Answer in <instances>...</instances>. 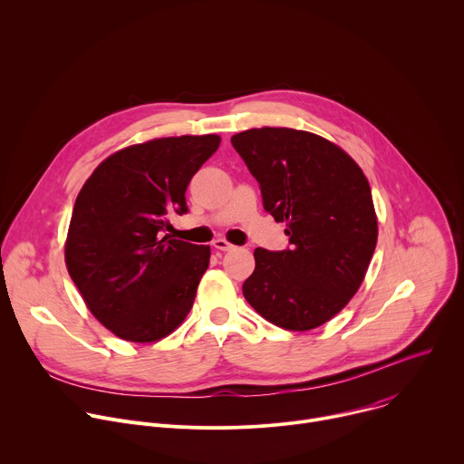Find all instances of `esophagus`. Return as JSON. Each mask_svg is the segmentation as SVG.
<instances>
[{"instance_id": "34e87169", "label": "esophagus", "mask_w": 464, "mask_h": 464, "mask_svg": "<svg viewBox=\"0 0 464 464\" xmlns=\"http://www.w3.org/2000/svg\"><path fill=\"white\" fill-rule=\"evenodd\" d=\"M213 246H215L217 249H220V251H231V249H235V246H233L231 242H227L226 238H217V240L213 242Z\"/></svg>"}]
</instances>
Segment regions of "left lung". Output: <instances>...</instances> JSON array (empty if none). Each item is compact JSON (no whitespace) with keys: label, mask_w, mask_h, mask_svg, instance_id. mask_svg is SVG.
I'll use <instances>...</instances> for the list:
<instances>
[{"label":"left lung","mask_w":464,"mask_h":464,"mask_svg":"<svg viewBox=\"0 0 464 464\" xmlns=\"http://www.w3.org/2000/svg\"><path fill=\"white\" fill-rule=\"evenodd\" d=\"M260 183L264 209L286 222L290 249H255L246 301L294 333L342 312L371 264L378 218L369 181L336 143L294 128H251L231 138Z\"/></svg>","instance_id":"8db88e82"}]
</instances>
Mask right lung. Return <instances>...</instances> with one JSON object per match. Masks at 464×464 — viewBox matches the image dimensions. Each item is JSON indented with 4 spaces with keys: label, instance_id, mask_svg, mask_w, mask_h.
Listing matches in <instances>:
<instances>
[{
    "label": "right lung",
    "instance_id": "obj_1",
    "mask_svg": "<svg viewBox=\"0 0 464 464\" xmlns=\"http://www.w3.org/2000/svg\"><path fill=\"white\" fill-rule=\"evenodd\" d=\"M220 136L160 138L108 156L82 185L63 258L86 306L117 338L160 342L183 323L211 258L209 246L169 235L187 213L190 178Z\"/></svg>",
    "mask_w": 464,
    "mask_h": 464
}]
</instances>
